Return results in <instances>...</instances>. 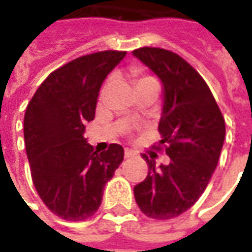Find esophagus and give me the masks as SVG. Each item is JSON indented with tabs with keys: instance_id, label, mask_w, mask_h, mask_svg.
<instances>
[{
	"instance_id": "esophagus-1",
	"label": "esophagus",
	"mask_w": 252,
	"mask_h": 252,
	"mask_svg": "<svg viewBox=\"0 0 252 252\" xmlns=\"http://www.w3.org/2000/svg\"><path fill=\"white\" fill-rule=\"evenodd\" d=\"M124 155H126V158H133V157H136L137 154L133 151V150H129V148H126V153H124Z\"/></svg>"
}]
</instances>
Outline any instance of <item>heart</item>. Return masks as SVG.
<instances>
[{
    "label": "heart",
    "mask_w": 252,
    "mask_h": 252,
    "mask_svg": "<svg viewBox=\"0 0 252 252\" xmlns=\"http://www.w3.org/2000/svg\"><path fill=\"white\" fill-rule=\"evenodd\" d=\"M150 79H153V78L150 77H142L139 81H137V83L140 82H146V81H150ZM108 86H109V83H106L104 86V89H102V92H101V98H105V94H106V90H108Z\"/></svg>",
    "instance_id": "1"
}]
</instances>
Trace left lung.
Wrapping results in <instances>:
<instances>
[{"instance_id": "obj_1", "label": "left lung", "mask_w": 252, "mask_h": 252, "mask_svg": "<svg viewBox=\"0 0 252 252\" xmlns=\"http://www.w3.org/2000/svg\"><path fill=\"white\" fill-rule=\"evenodd\" d=\"M132 55L162 82L159 146L170 157L169 164L157 166L153 155H143L148 175L133 194L146 216L167 220L194 205L206 189L220 158L225 123L205 81L180 55L153 47Z\"/></svg>"}]
</instances>
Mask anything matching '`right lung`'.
I'll return each instance as SVG.
<instances>
[{"label": "right lung", "instance_id": "1", "mask_svg": "<svg viewBox=\"0 0 252 252\" xmlns=\"http://www.w3.org/2000/svg\"><path fill=\"white\" fill-rule=\"evenodd\" d=\"M126 55L102 51L74 59L46 78L25 110L33 185L47 208L64 220L93 216L105 184L124 159L120 144L97 153L83 133L86 123L94 120L102 82Z\"/></svg>", "mask_w": 252, "mask_h": 252}]
</instances>
